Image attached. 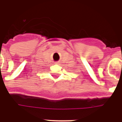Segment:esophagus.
I'll list each match as a JSON object with an SVG mask.
<instances>
[{"instance_id": "obj_1", "label": "esophagus", "mask_w": 122, "mask_h": 122, "mask_svg": "<svg viewBox=\"0 0 122 122\" xmlns=\"http://www.w3.org/2000/svg\"><path fill=\"white\" fill-rule=\"evenodd\" d=\"M56 64H57V62H56Z\"/></svg>"}]
</instances>
